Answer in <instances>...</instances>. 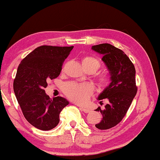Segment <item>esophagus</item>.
<instances>
[{"mask_svg": "<svg viewBox=\"0 0 160 160\" xmlns=\"http://www.w3.org/2000/svg\"><path fill=\"white\" fill-rule=\"evenodd\" d=\"M80 109H82L84 112L85 113H90L91 111H90V109H88V108H85V107H80Z\"/></svg>", "mask_w": 160, "mask_h": 160, "instance_id": "34e87169", "label": "esophagus"}]
</instances>
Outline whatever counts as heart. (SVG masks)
Returning <instances> with one entry per match:
<instances>
[{"mask_svg": "<svg viewBox=\"0 0 160 160\" xmlns=\"http://www.w3.org/2000/svg\"><path fill=\"white\" fill-rule=\"evenodd\" d=\"M82 63L85 69H93L96 70L100 66L99 61L92 56H85L82 59ZM101 83L107 84L109 82V77L106 74L100 76ZM64 92L70 99L79 104H83L88 101L92 94L93 89L90 85H79L76 83H68L64 87Z\"/></svg>", "mask_w": 160, "mask_h": 160, "instance_id": "heart-1", "label": "heart"}]
</instances>
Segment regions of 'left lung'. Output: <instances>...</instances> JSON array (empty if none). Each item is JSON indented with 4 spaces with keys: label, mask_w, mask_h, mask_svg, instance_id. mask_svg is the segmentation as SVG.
Here are the masks:
<instances>
[{
    "label": "left lung",
    "mask_w": 160,
    "mask_h": 160,
    "mask_svg": "<svg viewBox=\"0 0 160 160\" xmlns=\"http://www.w3.org/2000/svg\"><path fill=\"white\" fill-rule=\"evenodd\" d=\"M92 49L102 55V61L106 65L110 75L109 85L99 94L97 99H107V104L100 111L102 119L96 124L100 130L109 129L122 120L137 93L134 65L122 50L109 44L92 47Z\"/></svg>",
    "instance_id": "8db88e82"
}]
</instances>
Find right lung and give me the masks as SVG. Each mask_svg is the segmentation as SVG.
Wrapping results in <instances>:
<instances>
[{"label": "right lung", "instance_id": "right-lung-1", "mask_svg": "<svg viewBox=\"0 0 160 160\" xmlns=\"http://www.w3.org/2000/svg\"><path fill=\"white\" fill-rule=\"evenodd\" d=\"M73 47L41 46L21 61L13 82V90L27 121L42 131L58 125L59 115L69 104L61 97L51 99L45 92L47 82L57 78Z\"/></svg>", "mask_w": 160, "mask_h": 160}]
</instances>
